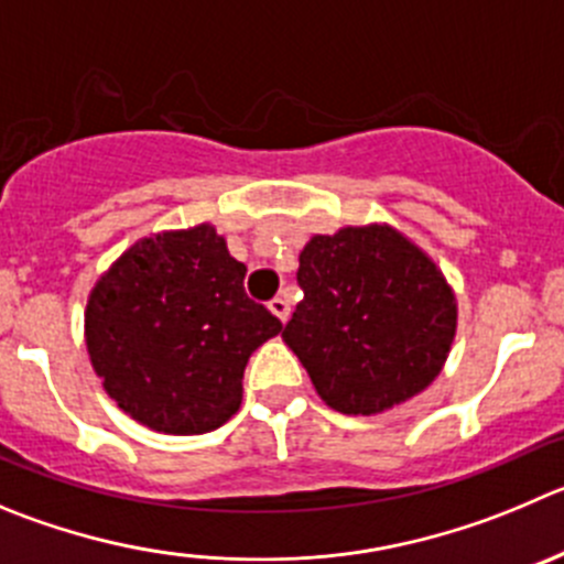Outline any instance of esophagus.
Wrapping results in <instances>:
<instances>
[{
    "label": "esophagus",
    "instance_id": "34e87169",
    "mask_svg": "<svg viewBox=\"0 0 564 564\" xmlns=\"http://www.w3.org/2000/svg\"><path fill=\"white\" fill-rule=\"evenodd\" d=\"M268 310H271V313L276 315V318L282 321V324H285V321L291 318V302H288L285 296H276V299H271V302H268Z\"/></svg>",
    "mask_w": 564,
    "mask_h": 564
}]
</instances>
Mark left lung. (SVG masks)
Returning a JSON list of instances; mask_svg holds the SVG:
<instances>
[{
    "label": "left lung",
    "instance_id": "obj_1",
    "mask_svg": "<svg viewBox=\"0 0 564 564\" xmlns=\"http://www.w3.org/2000/svg\"><path fill=\"white\" fill-rule=\"evenodd\" d=\"M304 299L282 340L343 415L393 410L434 382L457 335V296L437 262L390 224L313 235Z\"/></svg>",
    "mask_w": 564,
    "mask_h": 564
}]
</instances>
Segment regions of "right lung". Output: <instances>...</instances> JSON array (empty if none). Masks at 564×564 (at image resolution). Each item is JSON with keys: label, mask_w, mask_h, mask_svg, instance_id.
<instances>
[{"label": "right lung", "mask_w": 564, "mask_h": 564, "mask_svg": "<svg viewBox=\"0 0 564 564\" xmlns=\"http://www.w3.org/2000/svg\"><path fill=\"white\" fill-rule=\"evenodd\" d=\"M243 276L213 224L141 238L101 273L85 346L127 415L163 434H205L238 412L246 362L282 332Z\"/></svg>", "instance_id": "add662e5"}]
</instances>
